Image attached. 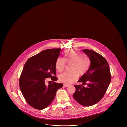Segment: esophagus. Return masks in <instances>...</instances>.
<instances>
[{
  "label": "esophagus",
  "instance_id": "1",
  "mask_svg": "<svg viewBox=\"0 0 127 127\" xmlns=\"http://www.w3.org/2000/svg\"><path fill=\"white\" fill-rule=\"evenodd\" d=\"M63 85H64V86L65 87H68V86H69L68 85L65 84Z\"/></svg>",
  "mask_w": 127,
  "mask_h": 127
}]
</instances>
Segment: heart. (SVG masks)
<instances>
[{"instance_id": "obj_1", "label": "heart", "mask_w": 127, "mask_h": 127, "mask_svg": "<svg viewBox=\"0 0 127 127\" xmlns=\"http://www.w3.org/2000/svg\"><path fill=\"white\" fill-rule=\"evenodd\" d=\"M65 58L59 57L56 62V68L57 70L61 72L67 64H71L70 68L71 72H64L60 75L59 79L60 81L68 85L73 83L78 79L79 75H84L89 70L90 66V60L89 58L76 50H68L64 52Z\"/></svg>"}]
</instances>
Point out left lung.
<instances>
[{
	"mask_svg": "<svg viewBox=\"0 0 127 127\" xmlns=\"http://www.w3.org/2000/svg\"><path fill=\"white\" fill-rule=\"evenodd\" d=\"M89 58L91 66L88 71L78 80L86 82L87 87L82 85H74L76 91L73 94L74 99L81 105L89 107L99 102L104 96L111 81V74L109 64L101 55L93 50H82Z\"/></svg>",
	"mask_w": 127,
	"mask_h": 127,
	"instance_id": "1",
	"label": "left lung"
}]
</instances>
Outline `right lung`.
I'll list each match as a JSON object with an SVG mask.
<instances>
[{
	"label": "right lung",
	"instance_id": "1",
	"mask_svg": "<svg viewBox=\"0 0 127 127\" xmlns=\"http://www.w3.org/2000/svg\"><path fill=\"white\" fill-rule=\"evenodd\" d=\"M61 48L44 50L30 58L25 64L19 78V87L26 101L35 109L42 110L47 108L54 99L57 91L63 84L55 82L56 62ZM54 82L45 84L47 78Z\"/></svg>",
	"mask_w": 127,
	"mask_h": 127
}]
</instances>
